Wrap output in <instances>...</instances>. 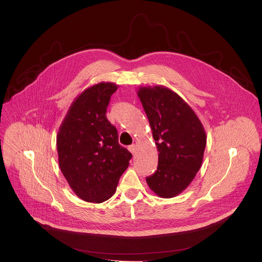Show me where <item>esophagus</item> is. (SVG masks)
I'll list each match as a JSON object with an SVG mask.
<instances>
[{"label":"esophagus","instance_id":"34e87169","mask_svg":"<svg viewBox=\"0 0 262 262\" xmlns=\"http://www.w3.org/2000/svg\"><path fill=\"white\" fill-rule=\"evenodd\" d=\"M129 150H130V152L134 155V154L136 153V151H137V145H136V144L130 145V146H129Z\"/></svg>","mask_w":262,"mask_h":262}]
</instances>
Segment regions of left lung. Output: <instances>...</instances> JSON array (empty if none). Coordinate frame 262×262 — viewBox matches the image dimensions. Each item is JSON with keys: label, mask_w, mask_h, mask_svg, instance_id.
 <instances>
[{"label": "left lung", "mask_w": 262, "mask_h": 262, "mask_svg": "<svg viewBox=\"0 0 262 262\" xmlns=\"http://www.w3.org/2000/svg\"><path fill=\"white\" fill-rule=\"evenodd\" d=\"M137 95L159 152L157 169L146 182L157 195L176 196L188 187L202 165L205 129L192 109L168 88L141 86Z\"/></svg>", "instance_id": "1"}]
</instances>
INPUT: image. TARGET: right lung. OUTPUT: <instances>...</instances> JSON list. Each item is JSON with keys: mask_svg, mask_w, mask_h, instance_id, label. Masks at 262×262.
Segmentation results:
<instances>
[{"mask_svg": "<svg viewBox=\"0 0 262 262\" xmlns=\"http://www.w3.org/2000/svg\"><path fill=\"white\" fill-rule=\"evenodd\" d=\"M118 85L100 82L84 90L60 125L58 163L70 187L81 200L103 203L116 191L132 154L118 142V132L106 117Z\"/></svg>", "mask_w": 262, "mask_h": 262, "instance_id": "add662e5", "label": "right lung"}]
</instances>
